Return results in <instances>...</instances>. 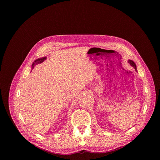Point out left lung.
I'll use <instances>...</instances> for the list:
<instances>
[{
    "label": "left lung",
    "mask_w": 160,
    "mask_h": 160,
    "mask_svg": "<svg viewBox=\"0 0 160 160\" xmlns=\"http://www.w3.org/2000/svg\"><path fill=\"white\" fill-rule=\"evenodd\" d=\"M128 62L132 67H133L135 70L137 72H138V70H137V66H136L135 63L132 60H130V59H128Z\"/></svg>",
    "instance_id": "1"
}]
</instances>
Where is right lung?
Instances as JSON below:
<instances>
[{"label":"right lung","instance_id":"right-lung-1","mask_svg":"<svg viewBox=\"0 0 160 160\" xmlns=\"http://www.w3.org/2000/svg\"><path fill=\"white\" fill-rule=\"evenodd\" d=\"M46 58H45V57H42V58H38V59H37L36 60H35V61L33 62V64L32 65V69H33L34 66L35 65H37V64H40V63H42V62H43L45 59H46Z\"/></svg>","mask_w":160,"mask_h":160}]
</instances>
